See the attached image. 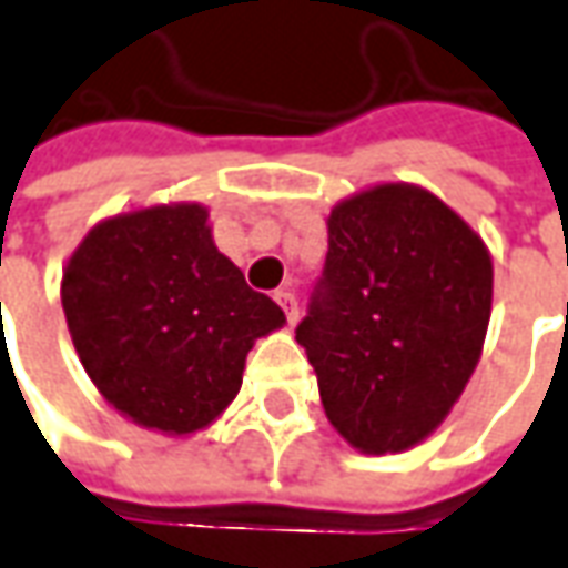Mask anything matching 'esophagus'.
I'll return each instance as SVG.
<instances>
[{"label": "esophagus", "mask_w": 568, "mask_h": 568, "mask_svg": "<svg viewBox=\"0 0 568 568\" xmlns=\"http://www.w3.org/2000/svg\"><path fill=\"white\" fill-rule=\"evenodd\" d=\"M273 298H276V304H280V307L285 311L288 323H295V320H298V298H295V295H292L288 288H280V292H276Z\"/></svg>", "instance_id": "34e87169"}]
</instances>
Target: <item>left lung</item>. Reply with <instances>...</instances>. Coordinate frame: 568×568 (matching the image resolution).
<instances>
[{
	"label": "left lung",
	"mask_w": 568,
	"mask_h": 568,
	"mask_svg": "<svg viewBox=\"0 0 568 568\" xmlns=\"http://www.w3.org/2000/svg\"><path fill=\"white\" fill-rule=\"evenodd\" d=\"M329 252L295 329L333 429L361 454L426 442L460 400L491 320L495 264L435 192L376 183L335 204Z\"/></svg>",
	"instance_id": "obj_1"
}]
</instances>
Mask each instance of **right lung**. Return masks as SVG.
<instances>
[{"mask_svg": "<svg viewBox=\"0 0 568 568\" xmlns=\"http://www.w3.org/2000/svg\"><path fill=\"white\" fill-rule=\"evenodd\" d=\"M61 307L99 395L171 438L220 419L254 342L285 326L283 307L217 252L199 202L99 220L61 270Z\"/></svg>", "mask_w": 568, "mask_h": 568, "instance_id": "obj_1", "label": "right lung"}]
</instances>
